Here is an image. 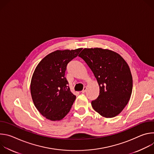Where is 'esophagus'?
<instances>
[{
  "mask_svg": "<svg viewBox=\"0 0 154 154\" xmlns=\"http://www.w3.org/2000/svg\"><path fill=\"white\" fill-rule=\"evenodd\" d=\"M86 90H87V88H86V86H85V87L83 88V90L82 91V93H85L86 91Z\"/></svg>",
  "mask_w": 154,
  "mask_h": 154,
  "instance_id": "34e87169",
  "label": "esophagus"
}]
</instances>
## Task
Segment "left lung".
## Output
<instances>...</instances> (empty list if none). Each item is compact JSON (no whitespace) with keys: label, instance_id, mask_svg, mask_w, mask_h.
<instances>
[{"label":"left lung","instance_id":"obj_1","mask_svg":"<svg viewBox=\"0 0 154 154\" xmlns=\"http://www.w3.org/2000/svg\"><path fill=\"white\" fill-rule=\"evenodd\" d=\"M79 56L88 65L99 86V95L91 102L93 109L105 118L118 115L132 92V76L127 62L114 51L97 48H85Z\"/></svg>","mask_w":154,"mask_h":154}]
</instances>
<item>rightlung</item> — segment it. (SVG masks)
Listing matches in <instances>:
<instances>
[{
	"label": "right lung",
	"mask_w": 154,
	"mask_h": 154,
	"mask_svg": "<svg viewBox=\"0 0 154 154\" xmlns=\"http://www.w3.org/2000/svg\"><path fill=\"white\" fill-rule=\"evenodd\" d=\"M82 48L57 50L44 58L33 74L30 92L35 107L46 118L61 120L70 111L76 98L64 77L67 64Z\"/></svg>",
	"instance_id": "1"
}]
</instances>
